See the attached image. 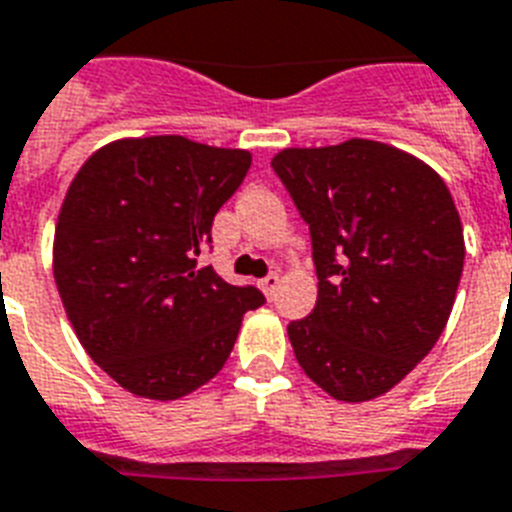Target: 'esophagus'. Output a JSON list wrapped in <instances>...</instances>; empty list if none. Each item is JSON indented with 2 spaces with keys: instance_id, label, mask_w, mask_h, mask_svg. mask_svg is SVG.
Returning <instances> with one entry per match:
<instances>
[{
  "instance_id": "esophagus-1",
  "label": "esophagus",
  "mask_w": 512,
  "mask_h": 512,
  "mask_svg": "<svg viewBox=\"0 0 512 512\" xmlns=\"http://www.w3.org/2000/svg\"><path fill=\"white\" fill-rule=\"evenodd\" d=\"M278 284H281V276H278V273H268V276H265L263 281H260V289H263V292H265V297L273 299V294H276Z\"/></svg>"
}]
</instances>
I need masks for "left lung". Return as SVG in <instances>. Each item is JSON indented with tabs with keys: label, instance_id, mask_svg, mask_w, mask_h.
Instances as JSON below:
<instances>
[{
	"label": "left lung",
	"instance_id": "8db88e82",
	"mask_svg": "<svg viewBox=\"0 0 512 512\" xmlns=\"http://www.w3.org/2000/svg\"><path fill=\"white\" fill-rule=\"evenodd\" d=\"M273 170L310 226L318 302L289 323L297 363L339 402L397 386L442 336L463 223L442 176L371 139L281 149Z\"/></svg>",
	"mask_w": 512,
	"mask_h": 512
}]
</instances>
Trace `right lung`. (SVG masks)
<instances>
[{
  "instance_id": "obj_1",
  "label": "right lung",
  "mask_w": 512,
  "mask_h": 512,
  "mask_svg": "<svg viewBox=\"0 0 512 512\" xmlns=\"http://www.w3.org/2000/svg\"><path fill=\"white\" fill-rule=\"evenodd\" d=\"M249 165L247 149L144 136L105 144L70 181L54 281L83 350L126 392L168 402L207 384L265 302L197 265Z\"/></svg>"
}]
</instances>
